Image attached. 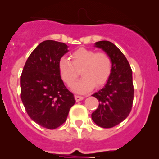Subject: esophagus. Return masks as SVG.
Instances as JSON below:
<instances>
[{"mask_svg":"<svg viewBox=\"0 0 159 159\" xmlns=\"http://www.w3.org/2000/svg\"><path fill=\"white\" fill-rule=\"evenodd\" d=\"M85 97L84 96H80V95H75V100H76V101H80V100H83Z\"/></svg>","mask_w":159,"mask_h":159,"instance_id":"obj_1","label":"esophagus"}]
</instances>
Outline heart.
<instances>
[{
  "label": "heart",
  "mask_w": 159,
  "mask_h": 159,
  "mask_svg": "<svg viewBox=\"0 0 159 159\" xmlns=\"http://www.w3.org/2000/svg\"><path fill=\"white\" fill-rule=\"evenodd\" d=\"M71 62L66 58L59 61V75L66 85L71 86L79 76L83 77L72 87L76 93H86L106 84L111 72V60L105 52L79 48L72 52Z\"/></svg>",
  "instance_id": "1"
}]
</instances>
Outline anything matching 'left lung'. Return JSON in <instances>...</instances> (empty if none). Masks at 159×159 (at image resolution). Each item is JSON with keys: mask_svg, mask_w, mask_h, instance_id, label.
Segmentation results:
<instances>
[{"mask_svg": "<svg viewBox=\"0 0 159 159\" xmlns=\"http://www.w3.org/2000/svg\"><path fill=\"white\" fill-rule=\"evenodd\" d=\"M111 60V72L106 85L93 94L99 107L91 117L98 126L109 129L119 124L129 114L134 100L132 70L120 49L108 41L95 42Z\"/></svg>", "mask_w": 159, "mask_h": 159, "instance_id": "obj_1", "label": "left lung"}]
</instances>
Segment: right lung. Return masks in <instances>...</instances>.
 Returning a JSON list of instances; mask_svg holds the SVG:
<instances>
[{
	"mask_svg": "<svg viewBox=\"0 0 159 159\" xmlns=\"http://www.w3.org/2000/svg\"><path fill=\"white\" fill-rule=\"evenodd\" d=\"M68 51V46L63 42H41L26 60L20 78L21 100L26 112L34 122L48 129L65 123L76 102L59 71V59Z\"/></svg>",
	"mask_w": 159,
	"mask_h": 159,
	"instance_id": "1",
	"label": "right lung"
}]
</instances>
